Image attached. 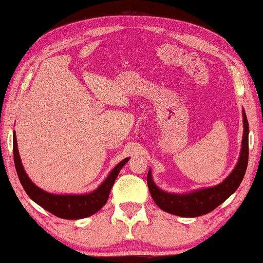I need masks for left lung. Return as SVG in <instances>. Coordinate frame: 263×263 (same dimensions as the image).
Returning a JSON list of instances; mask_svg holds the SVG:
<instances>
[{
	"instance_id": "1",
	"label": "left lung",
	"mask_w": 263,
	"mask_h": 263,
	"mask_svg": "<svg viewBox=\"0 0 263 263\" xmlns=\"http://www.w3.org/2000/svg\"><path fill=\"white\" fill-rule=\"evenodd\" d=\"M244 133L238 162L235 168L222 182L214 187L194 190L188 194H170L159 189L153 181L149 170L147 183L154 202L159 209L167 213L183 218H195L210 213L233 195L243 180L249 162V122L243 109Z\"/></svg>"
}]
</instances>
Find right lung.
I'll return each mask as SVG.
<instances>
[{"mask_svg":"<svg viewBox=\"0 0 263 263\" xmlns=\"http://www.w3.org/2000/svg\"><path fill=\"white\" fill-rule=\"evenodd\" d=\"M13 159L14 166L17 171L20 183L23 184L25 192L27 193L29 198H32L36 204L42 206L48 212L54 214L55 217L67 220H77L87 218L97 213L107 203L108 196L111 190L112 184L118 176L122 167L128 161V157L123 159L111 170L106 180L93 192L83 195H55L43 189L39 188L32 180L29 179L27 173L25 172L22 159L19 156L17 139L13 132Z\"/></svg>","mask_w":263,"mask_h":263,"instance_id":"right-lung-1","label":"right lung"}]
</instances>
